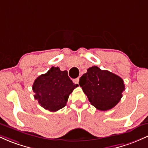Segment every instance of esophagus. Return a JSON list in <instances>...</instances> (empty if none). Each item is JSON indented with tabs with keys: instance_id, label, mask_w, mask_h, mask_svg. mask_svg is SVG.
<instances>
[{
	"instance_id": "esophagus-1",
	"label": "esophagus",
	"mask_w": 148,
	"mask_h": 148,
	"mask_svg": "<svg viewBox=\"0 0 148 148\" xmlns=\"http://www.w3.org/2000/svg\"><path fill=\"white\" fill-rule=\"evenodd\" d=\"M79 78H76V79H74V82L76 84H79Z\"/></svg>"
}]
</instances>
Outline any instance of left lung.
<instances>
[{"label":"left lung","instance_id":"obj_1","mask_svg":"<svg viewBox=\"0 0 148 148\" xmlns=\"http://www.w3.org/2000/svg\"><path fill=\"white\" fill-rule=\"evenodd\" d=\"M79 84L91 104L100 111L113 108L125 90L124 81L120 76L97 66L88 68L80 78Z\"/></svg>","mask_w":148,"mask_h":148}]
</instances>
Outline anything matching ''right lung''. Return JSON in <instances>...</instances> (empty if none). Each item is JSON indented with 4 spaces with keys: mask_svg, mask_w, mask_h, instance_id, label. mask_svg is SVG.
<instances>
[{
    "mask_svg": "<svg viewBox=\"0 0 148 148\" xmlns=\"http://www.w3.org/2000/svg\"><path fill=\"white\" fill-rule=\"evenodd\" d=\"M78 84L69 79L67 71L52 67L37 78L33 85L35 99L46 110L55 112L66 106L69 95Z\"/></svg>",
    "mask_w": 148,
    "mask_h": 148,
    "instance_id": "right-lung-1",
    "label": "right lung"
}]
</instances>
